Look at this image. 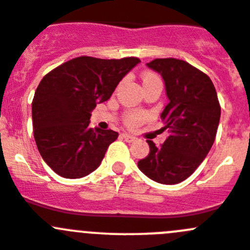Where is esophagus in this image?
Listing matches in <instances>:
<instances>
[{
	"label": "esophagus",
	"instance_id": "34e87169",
	"mask_svg": "<svg viewBox=\"0 0 250 250\" xmlns=\"http://www.w3.org/2000/svg\"><path fill=\"white\" fill-rule=\"evenodd\" d=\"M121 136H123L124 140L127 141V143H134V141L136 140V137L132 136V135H130V134H127V132H124V134L121 135Z\"/></svg>",
	"mask_w": 250,
	"mask_h": 250
}]
</instances>
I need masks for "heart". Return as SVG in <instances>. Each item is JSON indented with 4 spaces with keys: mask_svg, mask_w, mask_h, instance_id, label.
Here are the masks:
<instances>
[{
    "mask_svg": "<svg viewBox=\"0 0 250 250\" xmlns=\"http://www.w3.org/2000/svg\"><path fill=\"white\" fill-rule=\"evenodd\" d=\"M153 79H159L155 74H151V73H146L143 77V83H146V82H150V80ZM145 114L141 113V111H137V110H132V111H129L125 115V123L129 125V126H136V125H140L144 120H145Z\"/></svg>",
    "mask_w": 250,
    "mask_h": 250,
    "instance_id": "heart-1",
    "label": "heart"
}]
</instances>
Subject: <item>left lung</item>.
I'll return each mask as SVG.
<instances>
[{"label":"left lung","mask_w":250,"mask_h":250,"mask_svg":"<svg viewBox=\"0 0 250 250\" xmlns=\"http://www.w3.org/2000/svg\"><path fill=\"white\" fill-rule=\"evenodd\" d=\"M146 65L164 79L168 104L161 119L171 134L160 147L148 140L150 153L137 166L155 182L176 185L189 177L209 152L221 106L209 77L187 62L165 58Z\"/></svg>","instance_id":"1"}]
</instances>
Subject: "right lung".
<instances>
[{
	"label": "right lung",
	"mask_w": 250,
	"mask_h": 250,
	"mask_svg": "<svg viewBox=\"0 0 250 250\" xmlns=\"http://www.w3.org/2000/svg\"><path fill=\"white\" fill-rule=\"evenodd\" d=\"M140 59L78 57L48 73L32 103L34 140L45 164L64 178L95 171L118 139L113 130L89 127L91 111L111 97Z\"/></svg>",
	"instance_id": "right-lung-1"
}]
</instances>
